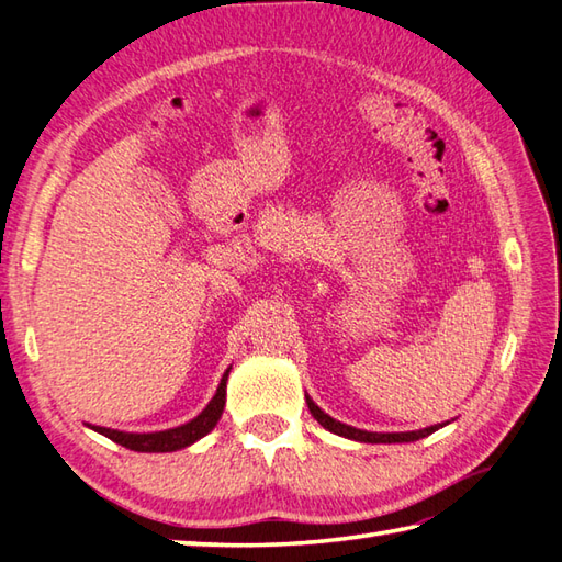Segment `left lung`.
Returning a JSON list of instances; mask_svg holds the SVG:
<instances>
[{
  "label": "left lung",
  "instance_id": "left-lung-1",
  "mask_svg": "<svg viewBox=\"0 0 562 562\" xmlns=\"http://www.w3.org/2000/svg\"><path fill=\"white\" fill-rule=\"evenodd\" d=\"M307 409H311V415L323 425L327 431L331 434H339V437H347L353 441H363V443H403V441H417V439H425L429 434L437 431L441 425H434L427 429H419V431H400V434H378V431H363L357 427H349V425H341V422L331 419L329 415H325L323 409H319L311 397H305Z\"/></svg>",
  "mask_w": 562,
  "mask_h": 562
}]
</instances>
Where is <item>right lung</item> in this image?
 I'll return each mask as SVG.
<instances>
[{
    "label": "right lung",
    "mask_w": 562,
    "mask_h": 562,
    "mask_svg": "<svg viewBox=\"0 0 562 562\" xmlns=\"http://www.w3.org/2000/svg\"><path fill=\"white\" fill-rule=\"evenodd\" d=\"M227 373H231V369L225 371L223 381H221V385H217V393L213 395L211 403L205 405V409L199 417H193L191 422H187V425L167 429V431H153V434H128V431H116V429H106V427H91V429L104 434V437L125 446V449H131V451L167 453V451L184 449V446L205 437V434H209L217 425V419H221L223 407H225Z\"/></svg>",
    "instance_id": "obj_1"
}]
</instances>
